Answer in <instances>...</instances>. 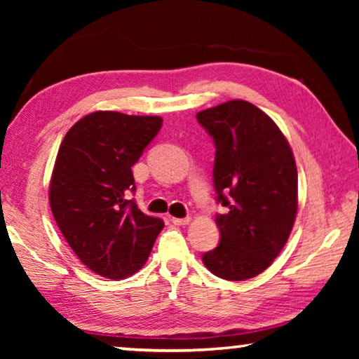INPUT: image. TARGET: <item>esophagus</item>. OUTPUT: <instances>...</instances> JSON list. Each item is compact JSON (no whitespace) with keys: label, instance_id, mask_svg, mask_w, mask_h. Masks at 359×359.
Returning <instances> with one entry per match:
<instances>
[{"label":"esophagus","instance_id":"esophagus-1","mask_svg":"<svg viewBox=\"0 0 359 359\" xmlns=\"http://www.w3.org/2000/svg\"><path fill=\"white\" fill-rule=\"evenodd\" d=\"M191 218L190 217H185V218H172V223L177 224V226H184V224L190 223Z\"/></svg>","mask_w":359,"mask_h":359}]
</instances>
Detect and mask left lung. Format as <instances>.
Returning a JSON list of instances; mask_svg holds the SVG:
<instances>
[{
    "instance_id": "obj_1",
    "label": "left lung",
    "mask_w": 359,
    "mask_h": 359,
    "mask_svg": "<svg viewBox=\"0 0 359 359\" xmlns=\"http://www.w3.org/2000/svg\"><path fill=\"white\" fill-rule=\"evenodd\" d=\"M215 142L220 244L203 255L212 274L247 280L272 264L297 212V169L287 137L252 102L233 100L196 114Z\"/></svg>"
}]
</instances>
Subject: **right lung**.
Instances as JSON below:
<instances>
[{"mask_svg": "<svg viewBox=\"0 0 359 359\" xmlns=\"http://www.w3.org/2000/svg\"><path fill=\"white\" fill-rule=\"evenodd\" d=\"M161 125L156 115L98 111L72 125L60 145L48 201L66 242L95 274H135L165 226L128 199L136 191L131 168Z\"/></svg>", "mask_w": 359, "mask_h": 359, "instance_id": "right-lung-1", "label": "right lung"}]
</instances>
